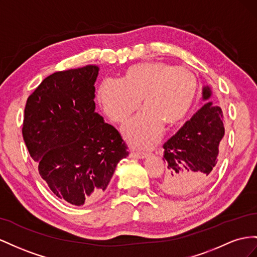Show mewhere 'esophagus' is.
Instances as JSON below:
<instances>
[{
  "label": "esophagus",
  "mask_w": 257,
  "mask_h": 257,
  "mask_svg": "<svg viewBox=\"0 0 257 257\" xmlns=\"http://www.w3.org/2000/svg\"><path fill=\"white\" fill-rule=\"evenodd\" d=\"M131 158H137V159H144L149 156L148 153H143V152H131L130 155Z\"/></svg>",
  "instance_id": "obj_1"
}]
</instances>
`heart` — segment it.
Masks as SVG:
<instances>
[{
    "instance_id": "1",
    "label": "heart",
    "mask_w": 257,
    "mask_h": 257,
    "mask_svg": "<svg viewBox=\"0 0 257 257\" xmlns=\"http://www.w3.org/2000/svg\"><path fill=\"white\" fill-rule=\"evenodd\" d=\"M196 79L189 71L172 64L152 61L130 67L121 78H105L98 99L105 114L123 122L140 106L145 107L122 126L127 142L145 148L155 142L164 124L174 127L186 119L196 96Z\"/></svg>"
}]
</instances>
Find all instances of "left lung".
I'll return each instance as SVG.
<instances>
[{
	"label": "left lung",
	"instance_id": "obj_1",
	"mask_svg": "<svg viewBox=\"0 0 257 257\" xmlns=\"http://www.w3.org/2000/svg\"><path fill=\"white\" fill-rule=\"evenodd\" d=\"M211 96V87L203 86L202 107L164 144L168 170L159 186L166 194L195 195L214 177L225 129L222 108L210 101Z\"/></svg>",
	"mask_w": 257,
	"mask_h": 257
}]
</instances>
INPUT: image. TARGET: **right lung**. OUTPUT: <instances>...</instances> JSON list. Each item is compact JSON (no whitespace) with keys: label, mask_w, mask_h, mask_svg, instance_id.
Wrapping results in <instances>:
<instances>
[{"label":"right lung","mask_w":257,"mask_h":257,"mask_svg":"<svg viewBox=\"0 0 257 257\" xmlns=\"http://www.w3.org/2000/svg\"><path fill=\"white\" fill-rule=\"evenodd\" d=\"M100 68L56 72L27 100L23 136L39 173L58 198L91 204L103 196L117 164L129 152L94 103Z\"/></svg>","instance_id":"right-lung-1"}]
</instances>
